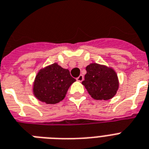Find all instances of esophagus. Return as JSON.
Returning a JSON list of instances; mask_svg holds the SVG:
<instances>
[{"label":"esophagus","mask_w":149,"mask_h":149,"mask_svg":"<svg viewBox=\"0 0 149 149\" xmlns=\"http://www.w3.org/2000/svg\"><path fill=\"white\" fill-rule=\"evenodd\" d=\"M83 79L84 78H83V75H79V76L77 78V80L79 81V82H82V81L83 80Z\"/></svg>","instance_id":"obj_1"}]
</instances>
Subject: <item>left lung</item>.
Returning a JSON list of instances; mask_svg holds the SVG:
<instances>
[{"label": "left lung", "instance_id": "8db88e82", "mask_svg": "<svg viewBox=\"0 0 149 149\" xmlns=\"http://www.w3.org/2000/svg\"><path fill=\"white\" fill-rule=\"evenodd\" d=\"M86 74L82 82L91 97L96 100H109L117 93L119 82L112 67L92 63L86 67Z\"/></svg>", "mask_w": 149, "mask_h": 149}]
</instances>
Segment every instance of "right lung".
I'll list each match as a JSON object with an SVG mask.
<instances>
[{
    "label": "right lung",
    "instance_id": "add662e5",
    "mask_svg": "<svg viewBox=\"0 0 149 149\" xmlns=\"http://www.w3.org/2000/svg\"><path fill=\"white\" fill-rule=\"evenodd\" d=\"M75 81L69 70L54 63L37 72L33 83V93L40 102L54 105L63 100Z\"/></svg>",
    "mask_w": 149,
    "mask_h": 149
}]
</instances>
